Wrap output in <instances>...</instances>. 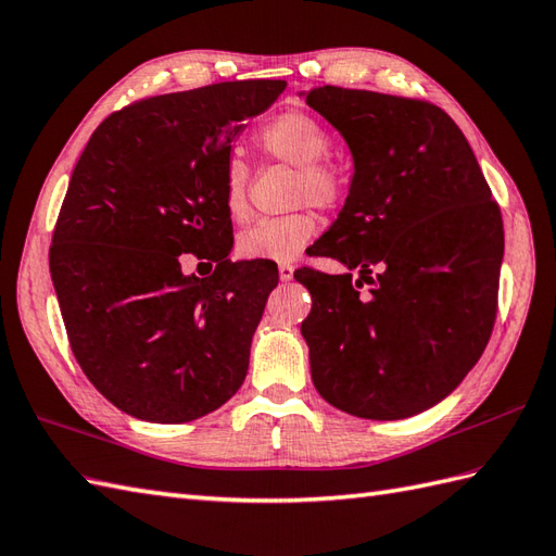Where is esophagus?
Returning a JSON list of instances; mask_svg holds the SVG:
<instances>
[{"label": "esophagus", "instance_id": "1", "mask_svg": "<svg viewBox=\"0 0 556 556\" xmlns=\"http://www.w3.org/2000/svg\"><path fill=\"white\" fill-rule=\"evenodd\" d=\"M293 273H295L293 265H289V263H281V265H279V279H281V281H291V279H293Z\"/></svg>", "mask_w": 556, "mask_h": 556}]
</instances>
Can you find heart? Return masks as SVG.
<instances>
[{"label":"heart","instance_id":"1","mask_svg":"<svg viewBox=\"0 0 556 556\" xmlns=\"http://www.w3.org/2000/svg\"><path fill=\"white\" fill-rule=\"evenodd\" d=\"M257 144L281 163L299 167L295 201L315 203L319 208H333L343 199V177L325 159L331 151V132L313 113L291 109L275 115L257 132ZM249 165L239 156L225 163L223 205L231 219L249 213ZM317 217L313 211H295L279 217H263L239 231L237 253L247 261L289 263L299 257L317 235Z\"/></svg>","mask_w":556,"mask_h":556}]
</instances>
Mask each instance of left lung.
Wrapping results in <instances>:
<instances>
[{"instance_id":"obj_1","label":"left lung","mask_w":556,"mask_h":556,"mask_svg":"<svg viewBox=\"0 0 556 556\" xmlns=\"http://www.w3.org/2000/svg\"><path fill=\"white\" fill-rule=\"evenodd\" d=\"M305 101L355 165L315 255L359 269L355 283L351 273L295 269L313 295L301 325L313 383L353 417H415L457 389L493 333L500 208L467 137L433 103L331 85ZM363 280L369 294L358 293Z\"/></svg>"}]
</instances>
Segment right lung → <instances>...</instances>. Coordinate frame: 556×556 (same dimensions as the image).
I'll list each match as a JSON object with an SVG mask.
<instances>
[{
    "label": "right lung",
    "mask_w": 556,
    "mask_h": 556,
    "mask_svg": "<svg viewBox=\"0 0 556 556\" xmlns=\"http://www.w3.org/2000/svg\"><path fill=\"white\" fill-rule=\"evenodd\" d=\"M283 80L217 83L111 113L77 161L49 269L77 365L125 415L153 424L205 417L235 395L279 275L229 261L223 175L243 121ZM191 252L211 278L181 273Z\"/></svg>",
    "instance_id": "right-lung-1"
}]
</instances>
